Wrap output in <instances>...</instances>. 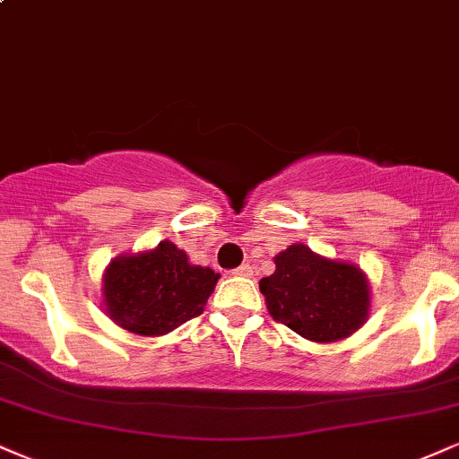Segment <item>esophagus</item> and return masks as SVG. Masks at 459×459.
Returning a JSON list of instances; mask_svg holds the SVG:
<instances>
[{
	"label": "esophagus",
	"instance_id": "1",
	"mask_svg": "<svg viewBox=\"0 0 459 459\" xmlns=\"http://www.w3.org/2000/svg\"><path fill=\"white\" fill-rule=\"evenodd\" d=\"M233 275H239V278H250L252 275V267L250 264H241V267H237V269H233Z\"/></svg>",
	"mask_w": 459,
	"mask_h": 459
}]
</instances>
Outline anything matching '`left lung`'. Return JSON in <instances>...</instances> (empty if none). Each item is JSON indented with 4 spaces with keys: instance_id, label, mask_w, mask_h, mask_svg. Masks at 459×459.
I'll return each instance as SVG.
<instances>
[{
    "instance_id": "obj_1",
    "label": "left lung",
    "mask_w": 459,
    "mask_h": 459,
    "mask_svg": "<svg viewBox=\"0 0 459 459\" xmlns=\"http://www.w3.org/2000/svg\"><path fill=\"white\" fill-rule=\"evenodd\" d=\"M258 286L275 323L312 342L346 338L368 318L369 286L361 269L327 261L303 244L280 252L275 272Z\"/></svg>"
}]
</instances>
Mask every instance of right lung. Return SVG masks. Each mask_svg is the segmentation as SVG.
Returning <instances> with one entry per match:
<instances>
[{
	"label": "right lung",
	"mask_w": 459,
	"mask_h": 459,
	"mask_svg": "<svg viewBox=\"0 0 459 459\" xmlns=\"http://www.w3.org/2000/svg\"><path fill=\"white\" fill-rule=\"evenodd\" d=\"M220 275L187 263L184 250L162 241L156 250L119 256L104 273V306L119 327L164 335L203 314Z\"/></svg>",
	"instance_id": "right-lung-1"
}]
</instances>
